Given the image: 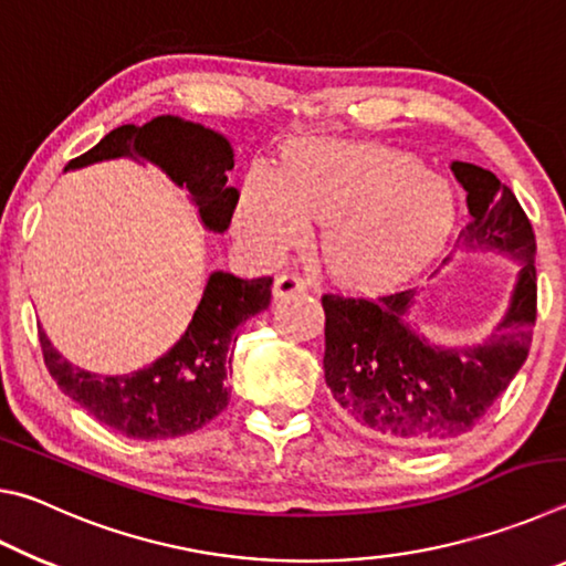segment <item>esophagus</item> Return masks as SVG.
<instances>
[{
  "label": "esophagus",
  "instance_id": "obj_1",
  "mask_svg": "<svg viewBox=\"0 0 566 566\" xmlns=\"http://www.w3.org/2000/svg\"><path fill=\"white\" fill-rule=\"evenodd\" d=\"M306 290V282L296 274H280L274 280V296L282 300V296H292V294H302Z\"/></svg>",
  "mask_w": 566,
  "mask_h": 566
}]
</instances>
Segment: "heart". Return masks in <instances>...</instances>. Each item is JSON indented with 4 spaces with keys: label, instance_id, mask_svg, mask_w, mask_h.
<instances>
[{
    "label": "heart",
    "instance_id": "heart-1",
    "mask_svg": "<svg viewBox=\"0 0 566 566\" xmlns=\"http://www.w3.org/2000/svg\"><path fill=\"white\" fill-rule=\"evenodd\" d=\"M324 222L319 262L347 286L405 280L452 222L444 181L407 155L377 145L304 142L276 175L254 167L239 187L234 234L260 260H280Z\"/></svg>",
    "mask_w": 566,
    "mask_h": 566
}]
</instances>
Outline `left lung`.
I'll return each mask as SVG.
<instances>
[{"mask_svg":"<svg viewBox=\"0 0 566 566\" xmlns=\"http://www.w3.org/2000/svg\"><path fill=\"white\" fill-rule=\"evenodd\" d=\"M467 191V249L522 264L502 322L482 344L437 347L409 314L415 290L324 294V379L352 429L399 447H437L472 432L530 354L536 319V242L514 191L490 169L452 161Z\"/></svg>","mask_w":566,"mask_h":566,"instance_id":"1","label":"left lung"}]
</instances>
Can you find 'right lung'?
Masks as SVG:
<instances>
[{
	"label": "right lung",
	"instance_id": "1",
	"mask_svg": "<svg viewBox=\"0 0 566 566\" xmlns=\"http://www.w3.org/2000/svg\"><path fill=\"white\" fill-rule=\"evenodd\" d=\"M147 159L177 187L187 189L209 232H227L237 195L227 187L234 151L227 137L181 117H155L147 124H122L97 147L72 159L64 171L104 159ZM272 300V276L239 280L212 272L189 327L175 347L145 369L122 377L92 375L74 367L40 332L44 364L66 397L90 411L102 424L129 439H169L202 429L229 405L224 385L232 364L234 329Z\"/></svg>",
	"mask_w": 566,
	"mask_h": 566
}]
</instances>
